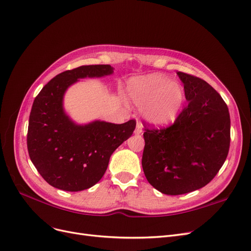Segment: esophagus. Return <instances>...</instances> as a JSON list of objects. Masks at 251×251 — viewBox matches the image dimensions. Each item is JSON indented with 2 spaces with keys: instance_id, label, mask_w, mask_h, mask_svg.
<instances>
[{
  "instance_id": "obj_1",
  "label": "esophagus",
  "mask_w": 251,
  "mask_h": 251,
  "mask_svg": "<svg viewBox=\"0 0 251 251\" xmlns=\"http://www.w3.org/2000/svg\"><path fill=\"white\" fill-rule=\"evenodd\" d=\"M142 133V125L141 123H137V126H136V128H135V134H141Z\"/></svg>"
}]
</instances>
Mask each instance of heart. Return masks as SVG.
<instances>
[{
	"label": "heart",
	"mask_w": 251,
	"mask_h": 251,
	"mask_svg": "<svg viewBox=\"0 0 251 251\" xmlns=\"http://www.w3.org/2000/svg\"><path fill=\"white\" fill-rule=\"evenodd\" d=\"M126 94L135 105L144 106V118L156 126L174 123L185 100L183 87L160 74L131 79L126 85Z\"/></svg>",
	"instance_id": "heart-1"
}]
</instances>
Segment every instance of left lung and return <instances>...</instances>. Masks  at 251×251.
Returning a JSON list of instances; mask_svg holds the SVG:
<instances>
[{"label":"left lung","mask_w":251,"mask_h":251,"mask_svg":"<svg viewBox=\"0 0 251 251\" xmlns=\"http://www.w3.org/2000/svg\"><path fill=\"white\" fill-rule=\"evenodd\" d=\"M187 106L174 124L145 126L142 167L148 182L165 195H183L208 184L227 156L230 119L226 104L205 80L177 72Z\"/></svg>","instance_id":"8db88e82"}]
</instances>
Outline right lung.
I'll use <instances>...</instances> for the list:
<instances>
[{
	"label": "right lung",
	"instance_id": "right-lung-1",
	"mask_svg": "<svg viewBox=\"0 0 251 251\" xmlns=\"http://www.w3.org/2000/svg\"><path fill=\"white\" fill-rule=\"evenodd\" d=\"M113 73L110 65L81 66L56 75L35 98L29 114L27 150L32 163L51 186L79 192L105 174L114 150L132 136L136 120L115 125L95 120L76 125L64 110V95L81 78Z\"/></svg>",
	"mask_w": 251,
	"mask_h": 251
}]
</instances>
